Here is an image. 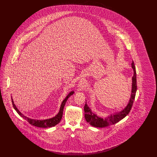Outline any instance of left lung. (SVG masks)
Returning <instances> with one entry per match:
<instances>
[{"mask_svg":"<svg viewBox=\"0 0 157 157\" xmlns=\"http://www.w3.org/2000/svg\"><path fill=\"white\" fill-rule=\"evenodd\" d=\"M132 67L134 70V76H132L131 97L126 108L118 113H115L113 115H111V117H109L107 118L103 119L98 117L97 116V115L92 112L88 106V105L85 102V104L84 106L85 118L86 121V122L90 124V125L93 127H98V128H103V127H108L111 125H113L117 123L118 122H119L121 120H122L129 113L134 103V101L135 97V94L137 90L136 89L137 88L136 74V70H135L134 61H132Z\"/></svg>","mask_w":157,"mask_h":157,"instance_id":"left-lung-1","label":"left lung"}]
</instances>
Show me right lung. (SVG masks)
Here are the masks:
<instances>
[{"label":"right lung","instance_id":"1","mask_svg":"<svg viewBox=\"0 0 157 157\" xmlns=\"http://www.w3.org/2000/svg\"><path fill=\"white\" fill-rule=\"evenodd\" d=\"M74 93V92H73V91L70 92L67 95V97L65 98V99L63 101V102H62L61 106H60L59 112L55 117H53L52 118H51V119L42 120V121H40V120H32V119H30V118L24 116L21 112H19V111L17 109V108L15 106V104L13 103L12 98V102L13 106L14 109L16 110V111L17 112V113L20 116H21L23 118H24L25 120H26L30 124V125L35 126V127H40V128H48V127H52L55 126L56 124H58L60 121V120L62 119V117L63 111V108H64L65 105L67 101V99L69 98V97H70L72 95H73Z\"/></svg>","mask_w":157,"mask_h":157}]
</instances>
